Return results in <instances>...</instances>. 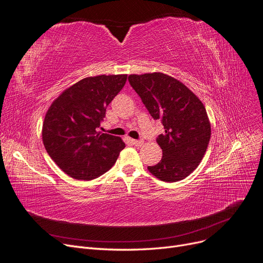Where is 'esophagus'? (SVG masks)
<instances>
[{
	"label": "esophagus",
	"mask_w": 263,
	"mask_h": 263,
	"mask_svg": "<svg viewBox=\"0 0 263 263\" xmlns=\"http://www.w3.org/2000/svg\"><path fill=\"white\" fill-rule=\"evenodd\" d=\"M132 142H133V145L137 146V147H140L142 144H144V141H142V140H137V139H132Z\"/></svg>",
	"instance_id": "34e87169"
}]
</instances>
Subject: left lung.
<instances>
[{
    "label": "left lung",
    "mask_w": 263,
    "mask_h": 263,
    "mask_svg": "<svg viewBox=\"0 0 263 263\" xmlns=\"http://www.w3.org/2000/svg\"><path fill=\"white\" fill-rule=\"evenodd\" d=\"M128 81L164 133L157 138L162 158L149 172L164 182L185 179L200 164L211 138V123L201 100L177 79L161 72L130 74Z\"/></svg>",
    "instance_id": "left-lung-1"
}]
</instances>
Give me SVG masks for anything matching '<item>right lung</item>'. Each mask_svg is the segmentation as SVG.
<instances>
[{
  "label": "right lung",
  "mask_w": 263,
  "mask_h": 263,
  "mask_svg": "<svg viewBox=\"0 0 263 263\" xmlns=\"http://www.w3.org/2000/svg\"><path fill=\"white\" fill-rule=\"evenodd\" d=\"M126 80L127 74L84 78L63 91L47 110L44 146L69 177L89 181L102 176L125 148L121 138L101 134L98 128Z\"/></svg>",
  "instance_id": "add662e5"
}]
</instances>
